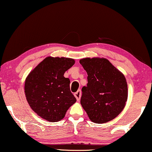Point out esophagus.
I'll list each match as a JSON object with an SVG mask.
<instances>
[{
    "mask_svg": "<svg viewBox=\"0 0 152 152\" xmlns=\"http://www.w3.org/2000/svg\"><path fill=\"white\" fill-rule=\"evenodd\" d=\"M74 96L76 97L77 101L80 100V97H81V91H80V89L78 90L76 93H74Z\"/></svg>",
    "mask_w": 152,
    "mask_h": 152,
    "instance_id": "1",
    "label": "esophagus"
}]
</instances>
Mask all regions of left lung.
I'll return each instance as SVG.
<instances>
[{"instance_id": "obj_1", "label": "left lung", "mask_w": 152, "mask_h": 152, "mask_svg": "<svg viewBox=\"0 0 152 152\" xmlns=\"http://www.w3.org/2000/svg\"><path fill=\"white\" fill-rule=\"evenodd\" d=\"M87 73V87L82 88L80 104L91 121L104 124L120 114L128 99L125 76L104 58L80 60Z\"/></svg>"}]
</instances>
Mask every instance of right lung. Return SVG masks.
Segmentation results:
<instances>
[{"mask_svg": "<svg viewBox=\"0 0 152 152\" xmlns=\"http://www.w3.org/2000/svg\"><path fill=\"white\" fill-rule=\"evenodd\" d=\"M74 63L73 58L48 56L26 77V100L42 118L48 121H60L76 102L70 91L69 79L63 76Z\"/></svg>", "mask_w": 152, "mask_h": 152, "instance_id": "right-lung-1", "label": "right lung"}]
</instances>
